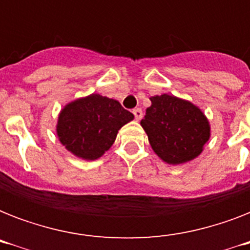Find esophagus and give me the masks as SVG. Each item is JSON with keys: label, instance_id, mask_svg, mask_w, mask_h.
<instances>
[{"label": "esophagus", "instance_id": "1", "mask_svg": "<svg viewBox=\"0 0 250 250\" xmlns=\"http://www.w3.org/2000/svg\"><path fill=\"white\" fill-rule=\"evenodd\" d=\"M132 114L135 115V119H136V121H140L141 118H143V110L141 109H133Z\"/></svg>", "mask_w": 250, "mask_h": 250}]
</instances>
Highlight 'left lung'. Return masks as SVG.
<instances>
[{
	"instance_id": "obj_1",
	"label": "left lung",
	"mask_w": 250,
	"mask_h": 250,
	"mask_svg": "<svg viewBox=\"0 0 250 250\" xmlns=\"http://www.w3.org/2000/svg\"><path fill=\"white\" fill-rule=\"evenodd\" d=\"M150 101L140 125L157 156L168 165L186 164L200 156L210 137L209 121L201 109L166 93Z\"/></svg>"
}]
</instances>
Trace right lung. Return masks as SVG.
Listing matches in <instances>:
<instances>
[{
	"label": "right lung",
	"mask_w": 250,
	"mask_h": 250,
	"mask_svg": "<svg viewBox=\"0 0 250 250\" xmlns=\"http://www.w3.org/2000/svg\"><path fill=\"white\" fill-rule=\"evenodd\" d=\"M133 119V114L117 100L89 94L70 102L61 110L57 135L74 156L94 161L109 150L118 131Z\"/></svg>",
	"instance_id": "right-lung-1"
}]
</instances>
